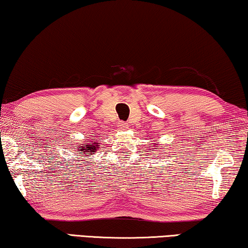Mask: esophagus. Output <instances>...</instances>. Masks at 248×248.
Instances as JSON below:
<instances>
[{"instance_id":"obj_1","label":"esophagus","mask_w":248,"mask_h":248,"mask_svg":"<svg viewBox=\"0 0 248 248\" xmlns=\"http://www.w3.org/2000/svg\"><path fill=\"white\" fill-rule=\"evenodd\" d=\"M118 126H120V128H127L128 124L124 121H120V123H118Z\"/></svg>"}]
</instances>
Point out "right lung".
<instances>
[{
	"mask_svg": "<svg viewBox=\"0 0 248 248\" xmlns=\"http://www.w3.org/2000/svg\"><path fill=\"white\" fill-rule=\"evenodd\" d=\"M85 145V147L83 145H79V149H78V151H81V153H86V152H94V151L97 150V148H99L98 145H96V143H94V144H89V143H87V144H84ZM80 154V153H78ZM89 154H93V153H89ZM87 155V154H86Z\"/></svg>",
	"mask_w": 248,
	"mask_h": 248,
	"instance_id": "1",
	"label": "right lung"
}]
</instances>
